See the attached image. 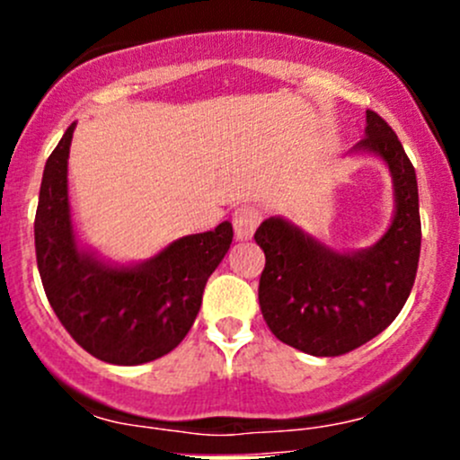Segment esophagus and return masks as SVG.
Segmentation results:
<instances>
[{"label":"esophagus","instance_id":"34e87169","mask_svg":"<svg viewBox=\"0 0 460 460\" xmlns=\"http://www.w3.org/2000/svg\"><path fill=\"white\" fill-rule=\"evenodd\" d=\"M260 220H262V211L256 204H243L235 208L234 213V234L235 240H249L256 234Z\"/></svg>","mask_w":460,"mask_h":460}]
</instances>
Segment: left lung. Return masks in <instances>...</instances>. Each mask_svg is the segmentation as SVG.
Returning <instances> with one entry per match:
<instances>
[{"label": "left lung", "mask_w": 460, "mask_h": 460, "mask_svg": "<svg viewBox=\"0 0 460 460\" xmlns=\"http://www.w3.org/2000/svg\"><path fill=\"white\" fill-rule=\"evenodd\" d=\"M356 148L387 162L396 191V216L367 252L336 253L280 217L256 231L264 252L258 300L264 323L285 345L312 356H342L378 336L401 314L416 280L420 213L414 164L396 133L367 111Z\"/></svg>", "instance_id": "left-lung-1"}]
</instances>
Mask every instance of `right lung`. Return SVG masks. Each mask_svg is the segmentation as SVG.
Here are the masks:
<instances>
[{"instance_id":"1","label":"right lung","mask_w":460,"mask_h":460,"mask_svg":"<svg viewBox=\"0 0 460 460\" xmlns=\"http://www.w3.org/2000/svg\"><path fill=\"white\" fill-rule=\"evenodd\" d=\"M66 128L44 166L35 213V256L46 298L73 341L95 358L142 365L184 341L202 305L204 285L229 252L234 229L175 240L160 256L113 269L80 253L68 211Z\"/></svg>"}]
</instances>
